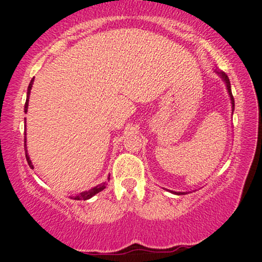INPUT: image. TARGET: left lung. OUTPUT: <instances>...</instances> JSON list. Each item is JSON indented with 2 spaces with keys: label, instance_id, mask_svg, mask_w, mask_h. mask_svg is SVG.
Listing matches in <instances>:
<instances>
[{
  "label": "left lung",
  "instance_id": "left-lung-1",
  "mask_svg": "<svg viewBox=\"0 0 262 262\" xmlns=\"http://www.w3.org/2000/svg\"><path fill=\"white\" fill-rule=\"evenodd\" d=\"M214 73H216L218 76L222 78V81L224 82L225 87H227V91H228V94L230 96V101H231V108H232V112H234L235 110V101H234V96H232V93H231V85H230V81H229V77L227 76V74L224 73V71H221V70H217L214 69ZM170 193H173V194H177V195H180V194H187V192H174V191H169Z\"/></svg>",
  "mask_w": 262,
  "mask_h": 262
}]
</instances>
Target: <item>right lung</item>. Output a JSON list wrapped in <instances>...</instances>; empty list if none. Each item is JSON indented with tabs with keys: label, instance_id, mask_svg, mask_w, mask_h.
I'll use <instances>...</instances> for the list:
<instances>
[{
	"label": "right lung",
	"instance_id": "obj_1",
	"mask_svg": "<svg viewBox=\"0 0 262 262\" xmlns=\"http://www.w3.org/2000/svg\"><path fill=\"white\" fill-rule=\"evenodd\" d=\"M33 81L34 78H32V81L30 82V85H28V89H27V98H26V103H25V113H27V108H28V101H30V94H31V89H32V85H33ZM26 120V119H25ZM25 124H26V121H25ZM26 137H25V152H26V160L28 162V166H30L32 169H33L34 166L32 164V161L30 160V155H28L27 152V145H26ZM106 188V182H102V184H100L98 186H95V187H93L91 189H88V191H84V192H81L78 193V194L74 195V196H70L71 199H75V200H87V199H91L92 196H94L95 194H98L99 192H101L102 189Z\"/></svg>",
	"mask_w": 262,
	"mask_h": 262
}]
</instances>
